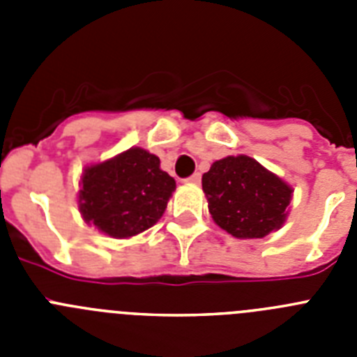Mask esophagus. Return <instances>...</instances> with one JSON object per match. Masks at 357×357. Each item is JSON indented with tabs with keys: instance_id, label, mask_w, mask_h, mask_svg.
<instances>
[{
	"instance_id": "esophagus-1",
	"label": "esophagus",
	"mask_w": 357,
	"mask_h": 357,
	"mask_svg": "<svg viewBox=\"0 0 357 357\" xmlns=\"http://www.w3.org/2000/svg\"><path fill=\"white\" fill-rule=\"evenodd\" d=\"M200 178H202L200 173H193V175L185 178V182H189V184H198V182H200Z\"/></svg>"
}]
</instances>
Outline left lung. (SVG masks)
<instances>
[{
  "label": "left lung",
  "instance_id": "obj_1",
  "mask_svg": "<svg viewBox=\"0 0 357 357\" xmlns=\"http://www.w3.org/2000/svg\"><path fill=\"white\" fill-rule=\"evenodd\" d=\"M214 222L239 239L264 238L286 220L291 188L247 155L225 157L202 176Z\"/></svg>",
  "mask_w": 357,
  "mask_h": 357
}]
</instances>
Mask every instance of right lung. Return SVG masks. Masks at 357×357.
<instances>
[{
    "instance_id": "right-lung-1",
    "label": "right lung",
    "mask_w": 357,
    "mask_h": 357,
    "mask_svg": "<svg viewBox=\"0 0 357 357\" xmlns=\"http://www.w3.org/2000/svg\"><path fill=\"white\" fill-rule=\"evenodd\" d=\"M159 164L157 155L130 148L85 169L78 193L85 222L110 238H130L150 229L175 191L173 176Z\"/></svg>"
}]
</instances>
